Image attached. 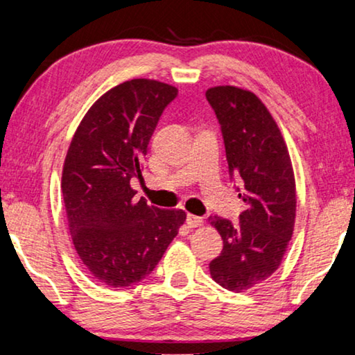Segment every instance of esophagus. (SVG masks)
Instances as JSON below:
<instances>
[{
    "instance_id": "obj_1",
    "label": "esophagus",
    "mask_w": 355,
    "mask_h": 355,
    "mask_svg": "<svg viewBox=\"0 0 355 355\" xmlns=\"http://www.w3.org/2000/svg\"><path fill=\"white\" fill-rule=\"evenodd\" d=\"M187 223H188V227L196 228V227L204 225V220H202V217H198V216H193V214H188V216H187Z\"/></svg>"
}]
</instances>
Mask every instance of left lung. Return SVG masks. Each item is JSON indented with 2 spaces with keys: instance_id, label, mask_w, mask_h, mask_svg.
<instances>
[{
  "instance_id": "left-lung-1",
  "label": "left lung",
  "mask_w": 355,
  "mask_h": 355,
  "mask_svg": "<svg viewBox=\"0 0 355 355\" xmlns=\"http://www.w3.org/2000/svg\"><path fill=\"white\" fill-rule=\"evenodd\" d=\"M225 143L228 172L246 202L238 223L212 217L223 249L209 263L214 282L241 293L279 267L296 218V182L291 157L275 119L249 89L232 85L206 92Z\"/></svg>"
}]
</instances>
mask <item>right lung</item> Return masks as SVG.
I'll use <instances>...</instances> for the list:
<instances>
[{
	"instance_id": "add662e5",
	"label": "right lung",
	"mask_w": 355,
	"mask_h": 355,
	"mask_svg": "<svg viewBox=\"0 0 355 355\" xmlns=\"http://www.w3.org/2000/svg\"><path fill=\"white\" fill-rule=\"evenodd\" d=\"M177 94L157 80H127L88 109L67 149L61 188L73 248L89 275L111 288L146 278L187 220L182 209L137 201L130 187Z\"/></svg>"
}]
</instances>
